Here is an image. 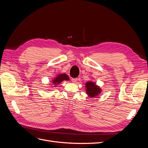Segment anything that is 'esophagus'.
Listing matches in <instances>:
<instances>
[{
  "instance_id": "1",
  "label": "esophagus",
  "mask_w": 148,
  "mask_h": 148,
  "mask_svg": "<svg viewBox=\"0 0 148 148\" xmlns=\"http://www.w3.org/2000/svg\"><path fill=\"white\" fill-rule=\"evenodd\" d=\"M72 81L73 83H75L77 81V78H72Z\"/></svg>"
}]
</instances>
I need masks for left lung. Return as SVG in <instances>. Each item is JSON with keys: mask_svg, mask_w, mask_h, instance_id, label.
I'll list each match as a JSON object with an SVG mask.
<instances>
[{"mask_svg": "<svg viewBox=\"0 0 148 148\" xmlns=\"http://www.w3.org/2000/svg\"><path fill=\"white\" fill-rule=\"evenodd\" d=\"M86 94L88 95L90 97H95L98 96L101 92V89L100 86L97 85L92 81H89L85 84Z\"/></svg>", "mask_w": 148, "mask_h": 148, "instance_id": "1", "label": "left lung"}]
</instances>
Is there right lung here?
Returning <instances> with one entry per match:
<instances>
[{"instance_id": "right-lung-1", "label": "right lung", "mask_w": 148, "mask_h": 148, "mask_svg": "<svg viewBox=\"0 0 148 148\" xmlns=\"http://www.w3.org/2000/svg\"><path fill=\"white\" fill-rule=\"evenodd\" d=\"M70 79L69 76L65 73H62L58 75L54 78L51 80L52 85H51V87H56L57 85L60 84L63 81H69Z\"/></svg>"}]
</instances>
